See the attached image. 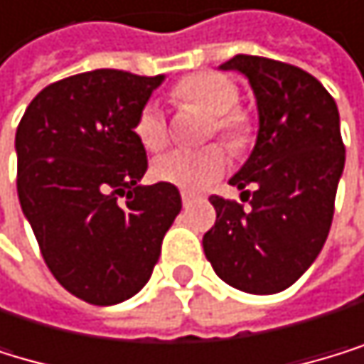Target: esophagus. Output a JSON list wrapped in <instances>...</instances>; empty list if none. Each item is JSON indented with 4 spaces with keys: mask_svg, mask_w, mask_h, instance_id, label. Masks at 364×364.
Wrapping results in <instances>:
<instances>
[{
    "mask_svg": "<svg viewBox=\"0 0 364 364\" xmlns=\"http://www.w3.org/2000/svg\"><path fill=\"white\" fill-rule=\"evenodd\" d=\"M181 198H183V205H190L194 200V194L192 192H181Z\"/></svg>",
    "mask_w": 364,
    "mask_h": 364,
    "instance_id": "obj_1",
    "label": "esophagus"
}]
</instances>
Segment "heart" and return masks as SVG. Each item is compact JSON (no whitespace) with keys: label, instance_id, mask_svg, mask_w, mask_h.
<instances>
[{"label":"heart","instance_id":"heart-1","mask_svg":"<svg viewBox=\"0 0 364 364\" xmlns=\"http://www.w3.org/2000/svg\"><path fill=\"white\" fill-rule=\"evenodd\" d=\"M241 99L238 85L218 73H198L172 90V101L178 108H196L210 114V126L205 136H218L234 152L243 150L252 139V119L238 108ZM134 136L143 148L156 152L164 150L170 141L168 121L156 103H146L134 119ZM228 159L218 146L200 150H170L152 164V174L164 183L181 190H203L225 172Z\"/></svg>","mask_w":364,"mask_h":364}]
</instances>
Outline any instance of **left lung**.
Wrapping results in <instances>:
<instances>
[{"instance_id":"1","label":"left lung","mask_w":364,"mask_h":364,"mask_svg":"<svg viewBox=\"0 0 364 364\" xmlns=\"http://www.w3.org/2000/svg\"><path fill=\"white\" fill-rule=\"evenodd\" d=\"M221 68L243 73L256 95V146L230 178L252 208L210 196L216 221L203 250L228 285L276 294L301 279L327 241L345 168L341 117L325 85L291 63L236 55Z\"/></svg>"}]
</instances>
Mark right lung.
<instances>
[{
  "label": "right lung",
  "instance_id": "1",
  "mask_svg": "<svg viewBox=\"0 0 364 364\" xmlns=\"http://www.w3.org/2000/svg\"><path fill=\"white\" fill-rule=\"evenodd\" d=\"M161 81L112 68L65 77L17 126L23 216L59 285L90 305L128 301L150 281L181 212L174 186H139L148 156L132 128Z\"/></svg>",
  "mask_w": 364,
  "mask_h": 364
}]
</instances>
